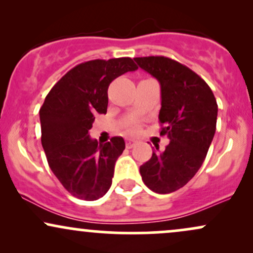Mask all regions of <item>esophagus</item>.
Wrapping results in <instances>:
<instances>
[{"instance_id": "1", "label": "esophagus", "mask_w": 253, "mask_h": 253, "mask_svg": "<svg viewBox=\"0 0 253 253\" xmlns=\"http://www.w3.org/2000/svg\"><path fill=\"white\" fill-rule=\"evenodd\" d=\"M135 143H136V141L133 140V139H127V140H126V147H127V149H132V147L135 145Z\"/></svg>"}]
</instances>
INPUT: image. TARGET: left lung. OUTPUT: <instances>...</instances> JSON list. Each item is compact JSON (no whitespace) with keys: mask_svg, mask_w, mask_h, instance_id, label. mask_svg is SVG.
Here are the masks:
<instances>
[{"mask_svg":"<svg viewBox=\"0 0 253 253\" xmlns=\"http://www.w3.org/2000/svg\"><path fill=\"white\" fill-rule=\"evenodd\" d=\"M134 60L161 84V135L170 139L163 152L153 151L141 165L140 175L149 189L169 194L184 187L201 168L215 134L216 100L199 75L176 60L163 56Z\"/></svg>","mask_w":253,"mask_h":253,"instance_id":"obj_1","label":"left lung"}]
</instances>
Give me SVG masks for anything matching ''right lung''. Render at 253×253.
I'll return each instance as SVG.
<instances>
[{
  "instance_id": "right-lung-1",
  "label": "right lung",
  "mask_w": 253,
  "mask_h": 253,
  "mask_svg": "<svg viewBox=\"0 0 253 253\" xmlns=\"http://www.w3.org/2000/svg\"><path fill=\"white\" fill-rule=\"evenodd\" d=\"M138 66L128 57L95 59L66 72L39 110L42 145L52 172L72 196L85 201L102 197L112 185L115 162L125 150L121 136L106 144L91 139L96 114H106L108 86Z\"/></svg>"
}]
</instances>
